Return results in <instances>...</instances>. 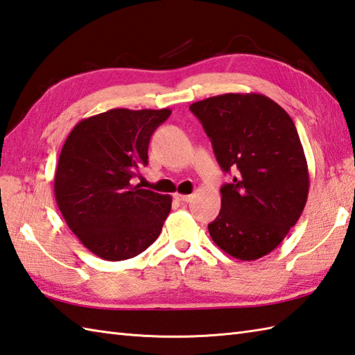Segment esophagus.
<instances>
[{"label": "esophagus", "instance_id": "obj_1", "mask_svg": "<svg viewBox=\"0 0 355 355\" xmlns=\"http://www.w3.org/2000/svg\"><path fill=\"white\" fill-rule=\"evenodd\" d=\"M175 200H178V201H191V198H192V196H187V193H175Z\"/></svg>", "mask_w": 355, "mask_h": 355}]
</instances>
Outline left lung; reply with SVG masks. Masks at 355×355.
Segmentation results:
<instances>
[{
	"instance_id": "left-lung-1",
	"label": "left lung",
	"mask_w": 355,
	"mask_h": 355,
	"mask_svg": "<svg viewBox=\"0 0 355 355\" xmlns=\"http://www.w3.org/2000/svg\"><path fill=\"white\" fill-rule=\"evenodd\" d=\"M189 109L221 169L235 173L220 189L211 237L234 259H261L286 237L308 200V163L293 118L261 94H223Z\"/></svg>"
}]
</instances>
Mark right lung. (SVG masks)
<instances>
[{
	"label": "right lung",
	"mask_w": 355,
	"mask_h": 355,
	"mask_svg": "<svg viewBox=\"0 0 355 355\" xmlns=\"http://www.w3.org/2000/svg\"><path fill=\"white\" fill-rule=\"evenodd\" d=\"M171 109H110L81 120L62 146L53 192L67 226L90 252L128 260L154 243L172 197L134 186L149 140Z\"/></svg>",
	"instance_id": "right-lung-1"
}]
</instances>
